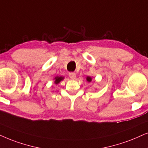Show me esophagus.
<instances>
[{"instance_id":"esophagus-1","label":"esophagus","mask_w":148,"mask_h":148,"mask_svg":"<svg viewBox=\"0 0 148 148\" xmlns=\"http://www.w3.org/2000/svg\"><path fill=\"white\" fill-rule=\"evenodd\" d=\"M69 76L72 79H74L76 77V73L75 72H70L69 73Z\"/></svg>"}]
</instances>
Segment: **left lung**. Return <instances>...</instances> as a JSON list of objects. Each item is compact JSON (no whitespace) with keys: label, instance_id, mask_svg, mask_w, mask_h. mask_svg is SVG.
I'll return each instance as SVG.
<instances>
[{"label":"left lung","instance_id":"1","mask_svg":"<svg viewBox=\"0 0 148 148\" xmlns=\"http://www.w3.org/2000/svg\"><path fill=\"white\" fill-rule=\"evenodd\" d=\"M87 80L88 82H91V78L89 77V76H87Z\"/></svg>","mask_w":148,"mask_h":148}]
</instances>
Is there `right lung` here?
Masks as SVG:
<instances>
[{"mask_svg": "<svg viewBox=\"0 0 148 148\" xmlns=\"http://www.w3.org/2000/svg\"><path fill=\"white\" fill-rule=\"evenodd\" d=\"M63 79V77L62 76H57V77H55V84H58L59 83V82L61 81V80H62Z\"/></svg>", "mask_w": 148, "mask_h": 148, "instance_id": "add662e5", "label": "right lung"}]
</instances>
